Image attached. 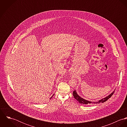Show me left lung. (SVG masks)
<instances>
[{"instance_id":"obj_1","label":"left lung","mask_w":127,"mask_h":127,"mask_svg":"<svg viewBox=\"0 0 127 127\" xmlns=\"http://www.w3.org/2000/svg\"><path fill=\"white\" fill-rule=\"evenodd\" d=\"M115 91V90H114ZM114 91H113L111 93H110L109 95L108 96L105 97L104 98H103L102 99H101L100 100L98 101L97 102H91L90 101L87 100L86 99H84V98H82L81 97H80L77 93V92L76 91H73V95L74 97V98L77 100L80 104H86V105H88V104H99L100 103H104L105 102H106V101H107L109 99V98L111 97V96L113 95V94L114 92Z\"/></svg>"}]
</instances>
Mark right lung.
<instances>
[{"mask_svg": "<svg viewBox=\"0 0 127 127\" xmlns=\"http://www.w3.org/2000/svg\"><path fill=\"white\" fill-rule=\"evenodd\" d=\"M54 94H53V95H52V96H53V95H54ZM52 97H51V98H52Z\"/></svg>", "mask_w": 127, "mask_h": 127, "instance_id": "add662e5", "label": "right lung"}]
</instances>
